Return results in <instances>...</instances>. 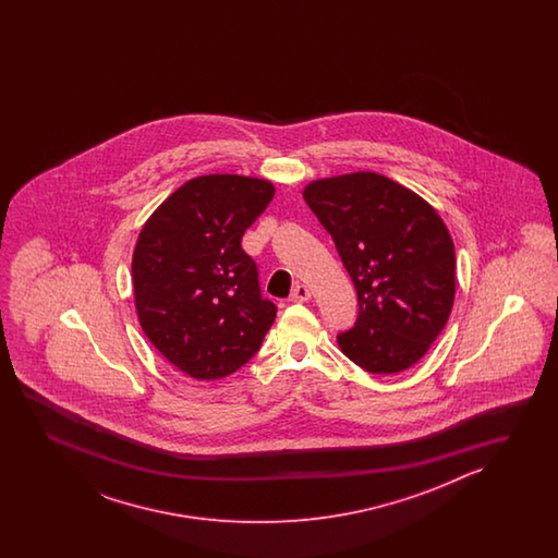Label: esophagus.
<instances>
[{
    "label": "esophagus",
    "mask_w": 558,
    "mask_h": 558,
    "mask_svg": "<svg viewBox=\"0 0 558 558\" xmlns=\"http://www.w3.org/2000/svg\"><path fill=\"white\" fill-rule=\"evenodd\" d=\"M308 299H311V291L305 284H296L295 289L291 291V295H289V301H293V303H305Z\"/></svg>",
    "instance_id": "esophagus-1"
}]
</instances>
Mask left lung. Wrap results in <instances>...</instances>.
<instances>
[{
	"mask_svg": "<svg viewBox=\"0 0 558 558\" xmlns=\"http://www.w3.org/2000/svg\"><path fill=\"white\" fill-rule=\"evenodd\" d=\"M303 197L355 284L359 317L337 337L341 351L375 375L413 367L454 301V245L440 215L373 171L311 181Z\"/></svg>",
	"mask_w": 558,
	"mask_h": 558,
	"instance_id": "obj_1",
	"label": "left lung"
}]
</instances>
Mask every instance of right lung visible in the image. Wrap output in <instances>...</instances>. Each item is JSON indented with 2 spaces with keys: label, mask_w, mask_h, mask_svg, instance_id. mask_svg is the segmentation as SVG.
Returning <instances> with one entry per match:
<instances>
[{
  "label": "right lung",
  "mask_w": 558,
  "mask_h": 558,
  "mask_svg": "<svg viewBox=\"0 0 558 558\" xmlns=\"http://www.w3.org/2000/svg\"><path fill=\"white\" fill-rule=\"evenodd\" d=\"M267 179H190L145 221L131 279L143 332L193 379H223L262 347L277 307L263 299L257 265L241 250L267 209Z\"/></svg>",
  "instance_id": "1"
}]
</instances>
